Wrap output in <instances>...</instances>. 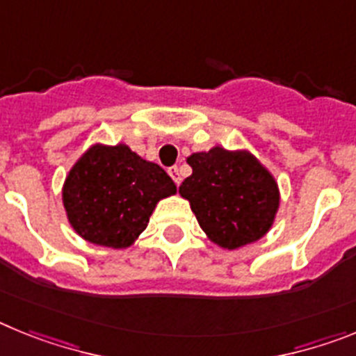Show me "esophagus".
Segmentation results:
<instances>
[{
    "mask_svg": "<svg viewBox=\"0 0 356 356\" xmlns=\"http://www.w3.org/2000/svg\"><path fill=\"white\" fill-rule=\"evenodd\" d=\"M168 172H169V176H171V178H172V181H175L176 185H180V181H181L180 169L176 168V165H172V168L168 169Z\"/></svg>",
    "mask_w": 356,
    "mask_h": 356,
    "instance_id": "1",
    "label": "esophagus"
}]
</instances>
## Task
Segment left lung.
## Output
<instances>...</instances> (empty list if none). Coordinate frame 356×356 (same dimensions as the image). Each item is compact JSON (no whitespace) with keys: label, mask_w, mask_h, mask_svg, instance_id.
Segmentation results:
<instances>
[{"label":"left lung","mask_w":356,"mask_h":356,"mask_svg":"<svg viewBox=\"0 0 356 356\" xmlns=\"http://www.w3.org/2000/svg\"><path fill=\"white\" fill-rule=\"evenodd\" d=\"M193 175L180 185L207 237L225 250L259 241L271 229L280 207L275 176L250 151L221 146L187 159Z\"/></svg>","instance_id":"obj_1"}]
</instances>
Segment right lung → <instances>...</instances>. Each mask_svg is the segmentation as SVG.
Listing matches in <instances>:
<instances>
[{
	"instance_id": "1",
	"label": "right lung",
	"mask_w": 356,
	"mask_h": 356,
	"mask_svg": "<svg viewBox=\"0 0 356 356\" xmlns=\"http://www.w3.org/2000/svg\"><path fill=\"white\" fill-rule=\"evenodd\" d=\"M172 194L175 181L159 163L127 144H94L69 171L62 201L69 225L81 238L122 250L146 229L156 203Z\"/></svg>"
}]
</instances>
